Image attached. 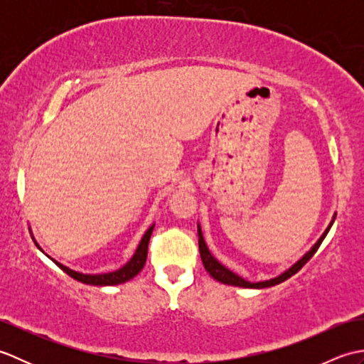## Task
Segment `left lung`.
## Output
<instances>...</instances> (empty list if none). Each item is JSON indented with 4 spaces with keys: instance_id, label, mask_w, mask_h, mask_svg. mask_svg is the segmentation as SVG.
<instances>
[{
    "instance_id": "obj_1",
    "label": "left lung",
    "mask_w": 364,
    "mask_h": 364,
    "mask_svg": "<svg viewBox=\"0 0 364 364\" xmlns=\"http://www.w3.org/2000/svg\"><path fill=\"white\" fill-rule=\"evenodd\" d=\"M333 222H335V218H333V220L330 222V225L327 227V230L323 231V235L319 237V241L316 242V244L311 247V250L306 252V253L304 255V257H301V258L296 262V264L291 266L288 270H284V272H283L282 275H278V277H275V278H270V280H266V282H257V283L247 282V280H244L242 277H239L237 274L231 272L230 269H227L225 266L220 264V262L213 257L211 252L208 250L206 242H205L203 235H202V228H200V225H198V249H200V257H202V262H203V266H205V269H206V272L210 274V275L214 278V280H218V282H220V283H223V284L239 286V288H253V289L269 288V286H275V284H278V283L288 280L289 277H292L294 274H297L299 270H300L301 267H304L308 261L311 259L313 255H314L316 252H318L319 245H321L322 241H323V237L327 236L328 230L331 228V225H333Z\"/></svg>"
}]
</instances>
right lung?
<instances>
[{
	"instance_id": "obj_1",
	"label": "right lung",
	"mask_w": 364,
	"mask_h": 364,
	"mask_svg": "<svg viewBox=\"0 0 364 364\" xmlns=\"http://www.w3.org/2000/svg\"><path fill=\"white\" fill-rule=\"evenodd\" d=\"M153 228H154V223L153 225L145 231V235L142 236L141 242H139L137 249L133 255V258H131L125 266L114 270V272H107V274H81V272H76V270L68 269L67 266L60 264V262H56V264L64 270L65 274L70 275L75 280H78L81 283H86V284H94V286H114V284H120V283H125L131 278H134L139 272H141L145 261H146V252H149V242H150V236L153 233Z\"/></svg>"
}]
</instances>
